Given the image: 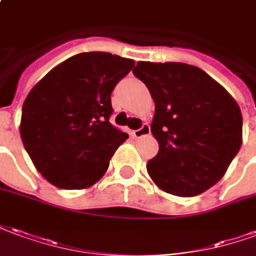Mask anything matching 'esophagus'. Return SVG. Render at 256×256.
<instances>
[{
	"label": "esophagus",
	"instance_id": "1",
	"mask_svg": "<svg viewBox=\"0 0 256 256\" xmlns=\"http://www.w3.org/2000/svg\"><path fill=\"white\" fill-rule=\"evenodd\" d=\"M132 134H134V136H135L136 139H139V138H144V136H150L151 134L150 126H148V124H143L142 128L134 130Z\"/></svg>",
	"mask_w": 256,
	"mask_h": 256
}]
</instances>
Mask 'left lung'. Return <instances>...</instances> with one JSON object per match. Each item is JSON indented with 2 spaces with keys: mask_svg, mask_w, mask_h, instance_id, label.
Segmentation results:
<instances>
[{
  "mask_svg": "<svg viewBox=\"0 0 256 256\" xmlns=\"http://www.w3.org/2000/svg\"><path fill=\"white\" fill-rule=\"evenodd\" d=\"M134 74L156 104L151 134L160 150L147 162L151 180L177 196L207 191L222 178L242 146L238 102L194 65L139 61Z\"/></svg>",
  "mask_w": 256,
  "mask_h": 256,
  "instance_id": "8db88e82",
  "label": "left lung"
}]
</instances>
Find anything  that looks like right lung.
I'll return each mask as SVG.
<instances>
[{
  "label": "right lung",
  "mask_w": 256,
  "mask_h": 256,
  "mask_svg": "<svg viewBox=\"0 0 256 256\" xmlns=\"http://www.w3.org/2000/svg\"><path fill=\"white\" fill-rule=\"evenodd\" d=\"M135 61L105 52L69 57L44 76L23 104L20 136L53 186L84 190L105 174L128 134L110 124V94Z\"/></svg>",
  "instance_id": "right-lung-1"
}]
</instances>
